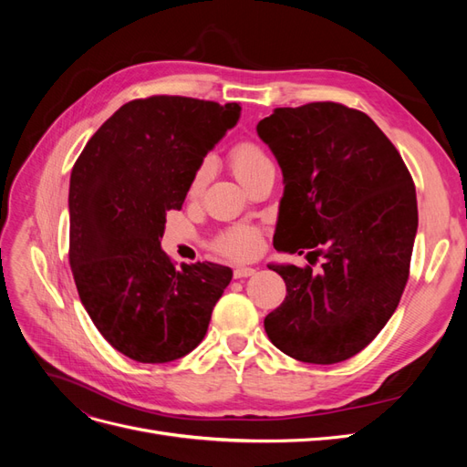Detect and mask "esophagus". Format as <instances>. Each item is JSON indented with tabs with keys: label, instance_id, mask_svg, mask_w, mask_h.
Wrapping results in <instances>:
<instances>
[{
	"label": "esophagus",
	"instance_id": "1",
	"mask_svg": "<svg viewBox=\"0 0 467 467\" xmlns=\"http://www.w3.org/2000/svg\"><path fill=\"white\" fill-rule=\"evenodd\" d=\"M251 275H255V268L253 266H235L234 268V278H245Z\"/></svg>",
	"mask_w": 467,
	"mask_h": 467
}]
</instances>
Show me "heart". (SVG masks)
<instances>
[{
    "mask_svg": "<svg viewBox=\"0 0 467 467\" xmlns=\"http://www.w3.org/2000/svg\"><path fill=\"white\" fill-rule=\"evenodd\" d=\"M230 165L237 181L245 187L253 177H257L263 171V169L271 167V160H268V155L261 150L259 144L239 142L230 150ZM210 171H212L210 161H202L199 167H196V171L192 173L189 182L191 199H199L202 194V191L206 189V182L210 179ZM216 249L218 253H222V255H228V257H237V259L251 257L257 249V230L235 228L218 239Z\"/></svg>",
    "mask_w": 467,
    "mask_h": 467,
    "instance_id": "heart-1",
    "label": "heart"
}]
</instances>
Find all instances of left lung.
Masks as SVG:
<instances>
[{"instance_id":"obj_1","label":"left lung","mask_w":467,"mask_h":467,"mask_svg":"<svg viewBox=\"0 0 467 467\" xmlns=\"http://www.w3.org/2000/svg\"><path fill=\"white\" fill-rule=\"evenodd\" d=\"M257 134L285 179L275 249L323 259L319 268L268 265L286 298L265 331L296 360L343 362L401 300L419 223L413 179L376 122L345 105L275 109Z\"/></svg>"}]
</instances>
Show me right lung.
<instances>
[{
    "instance_id": "1",
    "label": "right lung",
    "mask_w": 467,
    "mask_h": 467,
    "mask_svg": "<svg viewBox=\"0 0 467 467\" xmlns=\"http://www.w3.org/2000/svg\"><path fill=\"white\" fill-rule=\"evenodd\" d=\"M237 103L155 95L122 105L99 129L69 177V266L95 327L124 357L163 364L208 331L232 268H175L161 249L165 216L223 134Z\"/></svg>"
}]
</instances>
